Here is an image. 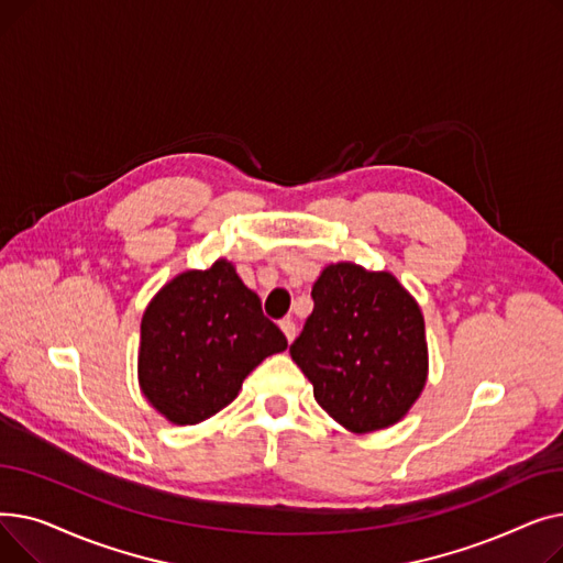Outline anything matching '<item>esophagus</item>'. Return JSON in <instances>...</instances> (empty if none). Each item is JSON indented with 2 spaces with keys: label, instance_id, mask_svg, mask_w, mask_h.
<instances>
[{
  "label": "esophagus",
  "instance_id": "1",
  "mask_svg": "<svg viewBox=\"0 0 563 563\" xmlns=\"http://www.w3.org/2000/svg\"><path fill=\"white\" fill-rule=\"evenodd\" d=\"M280 331L285 333L287 342H291V340H294V335H297V323H294V321L287 317V319H283V321H280Z\"/></svg>",
  "mask_w": 563,
  "mask_h": 563
}]
</instances>
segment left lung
<instances>
[{
    "mask_svg": "<svg viewBox=\"0 0 563 563\" xmlns=\"http://www.w3.org/2000/svg\"><path fill=\"white\" fill-rule=\"evenodd\" d=\"M312 314L289 346L317 404L356 433L399 422L427 380L424 317L388 272L340 262L312 285Z\"/></svg>",
    "mask_w": 563,
    "mask_h": 563,
    "instance_id": "obj_1",
    "label": "left lung"
}]
</instances>
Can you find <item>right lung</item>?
I'll use <instances>...</instances> for the list:
<instances>
[{"label":"right lung","instance_id":"add662e5","mask_svg":"<svg viewBox=\"0 0 563 563\" xmlns=\"http://www.w3.org/2000/svg\"><path fill=\"white\" fill-rule=\"evenodd\" d=\"M287 338L225 260L159 289L141 319L139 383L173 424H198L225 408L244 378Z\"/></svg>","mask_w":563,"mask_h":563}]
</instances>
